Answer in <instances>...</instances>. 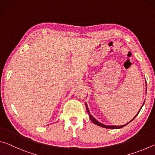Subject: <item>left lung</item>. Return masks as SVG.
Wrapping results in <instances>:
<instances>
[{
    "label": "left lung",
    "mask_w": 155,
    "mask_h": 155,
    "mask_svg": "<svg viewBox=\"0 0 155 155\" xmlns=\"http://www.w3.org/2000/svg\"><path fill=\"white\" fill-rule=\"evenodd\" d=\"M85 106H86V109H87V113H88V114H89V116H90V118L91 119V121H92V122L93 123H94V124H96V125H98V126H99V127H103V128H111V129H115V128H122V127H125L126 125H127L128 123H130L131 121H133V120H134L135 117H136V116H137V115H138V114L139 113H140V110H141V109H140V111H139V112L137 113V115H135V116L133 117V120H130V121L128 122V123H127V124H124V125H123V126H106V125H104V124H102V123H101V122H99L98 121H97V120L94 118V117L92 116V115H91V114H90V111H89V109H88V108H87V104H85ZM143 106V105H142Z\"/></svg>",
    "instance_id": "1"
}]
</instances>
